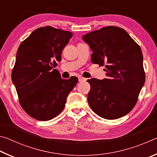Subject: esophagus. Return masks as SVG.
<instances>
[{"instance_id":"1","label":"esophagus","mask_w":157,"mask_h":157,"mask_svg":"<svg viewBox=\"0 0 157 157\" xmlns=\"http://www.w3.org/2000/svg\"><path fill=\"white\" fill-rule=\"evenodd\" d=\"M78 80H79V82H84V81L86 80V79H85L84 78H83V77L79 76V78H78Z\"/></svg>"}]
</instances>
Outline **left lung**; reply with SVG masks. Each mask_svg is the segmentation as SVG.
I'll list each match as a JSON object with an SVG mask.
<instances>
[{"instance_id":"obj_1","label":"left lung","mask_w":157,"mask_h":157,"mask_svg":"<svg viewBox=\"0 0 157 157\" xmlns=\"http://www.w3.org/2000/svg\"><path fill=\"white\" fill-rule=\"evenodd\" d=\"M92 50L91 62L106 64L105 78L88 79L89 105L103 118L113 120L127 115L136 105L145 83L143 53L127 32L108 26L82 36Z\"/></svg>"}]
</instances>
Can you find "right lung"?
Listing matches in <instances>:
<instances>
[{"mask_svg": "<svg viewBox=\"0 0 157 157\" xmlns=\"http://www.w3.org/2000/svg\"><path fill=\"white\" fill-rule=\"evenodd\" d=\"M73 33L50 26L36 29L18 47L12 80L21 106L38 121L51 120L62 112L78 78H61L54 69Z\"/></svg>", "mask_w": 157, "mask_h": 157, "instance_id": "obj_1", "label": "right lung"}]
</instances>
